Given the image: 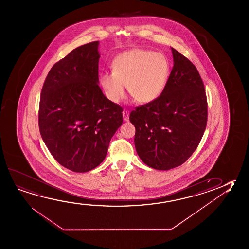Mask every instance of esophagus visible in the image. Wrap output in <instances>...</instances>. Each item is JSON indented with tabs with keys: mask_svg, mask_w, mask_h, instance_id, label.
I'll use <instances>...</instances> for the list:
<instances>
[{
	"mask_svg": "<svg viewBox=\"0 0 249 249\" xmlns=\"http://www.w3.org/2000/svg\"><path fill=\"white\" fill-rule=\"evenodd\" d=\"M123 120H124L125 122H128V121H129V112H128V111H123Z\"/></svg>",
	"mask_w": 249,
	"mask_h": 249,
	"instance_id": "34e87169",
	"label": "esophagus"
}]
</instances>
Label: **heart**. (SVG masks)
<instances>
[{
  "instance_id": "b5f03b06",
  "label": "heart",
  "mask_w": 249,
  "mask_h": 249,
  "mask_svg": "<svg viewBox=\"0 0 249 249\" xmlns=\"http://www.w3.org/2000/svg\"><path fill=\"white\" fill-rule=\"evenodd\" d=\"M170 75V63L160 53L135 48L120 54L112 64V71L100 77L104 94L118 104L126 96V85L131 96L141 104H150L164 91Z\"/></svg>"
}]
</instances>
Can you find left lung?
Segmentation results:
<instances>
[{"instance_id": "obj_1", "label": "left lung", "mask_w": 249, "mask_h": 249, "mask_svg": "<svg viewBox=\"0 0 249 249\" xmlns=\"http://www.w3.org/2000/svg\"><path fill=\"white\" fill-rule=\"evenodd\" d=\"M173 67L158 99L131 112L135 149L145 165L167 171L184 164L205 131L208 104L195 65L172 48Z\"/></svg>"}]
</instances>
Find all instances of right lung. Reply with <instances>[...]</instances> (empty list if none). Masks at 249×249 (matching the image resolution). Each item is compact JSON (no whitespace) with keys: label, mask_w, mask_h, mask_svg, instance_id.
Segmentation results:
<instances>
[{"label":"right lung","mask_w":249,"mask_h":249,"mask_svg":"<svg viewBox=\"0 0 249 249\" xmlns=\"http://www.w3.org/2000/svg\"><path fill=\"white\" fill-rule=\"evenodd\" d=\"M99 41L71 51L52 67L43 84L38 126L54 159L86 172L104 160L123 124V107L104 96L98 83Z\"/></svg>","instance_id":"obj_1"}]
</instances>
